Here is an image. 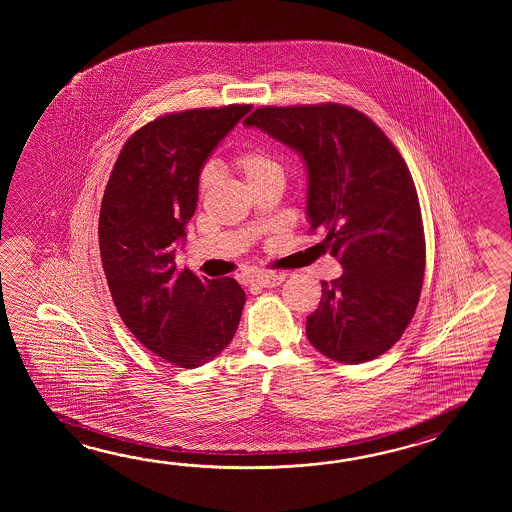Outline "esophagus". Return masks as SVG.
<instances>
[{"instance_id":"34e87169","label":"esophagus","mask_w":512,"mask_h":512,"mask_svg":"<svg viewBox=\"0 0 512 512\" xmlns=\"http://www.w3.org/2000/svg\"><path fill=\"white\" fill-rule=\"evenodd\" d=\"M285 280V274L283 272H260V274H254L251 276L249 282L254 285H260V287H276Z\"/></svg>"}]
</instances>
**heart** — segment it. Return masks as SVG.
Instances as JSON below:
<instances>
[{
    "mask_svg": "<svg viewBox=\"0 0 512 512\" xmlns=\"http://www.w3.org/2000/svg\"><path fill=\"white\" fill-rule=\"evenodd\" d=\"M234 164L249 185L258 183L261 179H267L271 175H283L282 164L276 161V157L258 146H252L238 153ZM212 181H214V172L212 168H207L201 174V190H207L208 186L212 185Z\"/></svg>",
    "mask_w": 512,
    "mask_h": 512,
    "instance_id": "heart-1",
    "label": "heart"
}]
</instances>
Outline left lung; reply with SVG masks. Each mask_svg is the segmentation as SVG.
<instances>
[{
  "label": "left lung",
  "instance_id": "left-lung-1",
  "mask_svg": "<svg viewBox=\"0 0 512 512\" xmlns=\"http://www.w3.org/2000/svg\"><path fill=\"white\" fill-rule=\"evenodd\" d=\"M300 153L307 218L324 230L342 276L322 282L307 338L327 359L360 364L392 348L410 324L425 274L414 179L384 131L342 104L258 108L243 122Z\"/></svg>",
  "mask_w": 512,
  "mask_h": 512
}]
</instances>
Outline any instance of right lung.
<instances>
[{"label":"right lung","instance_id":"1","mask_svg":"<svg viewBox=\"0 0 512 512\" xmlns=\"http://www.w3.org/2000/svg\"><path fill=\"white\" fill-rule=\"evenodd\" d=\"M251 106L190 109L148 122L124 144L102 197L98 241L109 293L144 348L199 368L227 348L245 291L232 278L175 269L203 164Z\"/></svg>","mask_w":512,"mask_h":512}]
</instances>
